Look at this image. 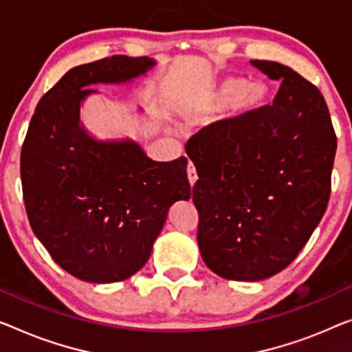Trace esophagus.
<instances>
[{"label": "esophagus", "instance_id": "34e87169", "mask_svg": "<svg viewBox=\"0 0 352 352\" xmlns=\"http://www.w3.org/2000/svg\"><path fill=\"white\" fill-rule=\"evenodd\" d=\"M188 180H190V183H191V186L194 185V183H196V180H197V174H196V169H194V166H192V162H188Z\"/></svg>", "mask_w": 352, "mask_h": 352}]
</instances>
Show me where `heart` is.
Returning a JSON list of instances; mask_svg holds the SVG:
<instances>
[{
	"instance_id": "heart-1",
	"label": "heart",
	"mask_w": 352,
	"mask_h": 352,
	"mask_svg": "<svg viewBox=\"0 0 352 352\" xmlns=\"http://www.w3.org/2000/svg\"><path fill=\"white\" fill-rule=\"evenodd\" d=\"M265 98V88L254 83L250 85L242 78H224L217 87L210 88L196 98L201 106H214V104H228L239 110H250L258 107Z\"/></svg>"
}]
</instances>
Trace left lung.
<instances>
[{
  "mask_svg": "<svg viewBox=\"0 0 352 352\" xmlns=\"http://www.w3.org/2000/svg\"><path fill=\"white\" fill-rule=\"evenodd\" d=\"M251 65L281 80L274 104L208 124L186 144L201 256L234 281L265 280L297 258L327 208L337 151L321 91L281 63Z\"/></svg>",
  "mask_w": 352,
  "mask_h": 352,
  "instance_id": "left-lung-1",
  "label": "left lung"
}]
</instances>
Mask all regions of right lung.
Instances as JSON below:
<instances>
[{
  "label": "right lung",
  "instance_id": "right-lung-1",
  "mask_svg": "<svg viewBox=\"0 0 352 352\" xmlns=\"http://www.w3.org/2000/svg\"><path fill=\"white\" fill-rule=\"evenodd\" d=\"M156 65L113 55L72 67L41 98L20 155L31 229L82 281H123L145 265L167 212L188 201L186 158L153 161L134 140H98L80 123L96 83H126Z\"/></svg>",
  "mask_w": 352,
  "mask_h": 352
}]
</instances>
